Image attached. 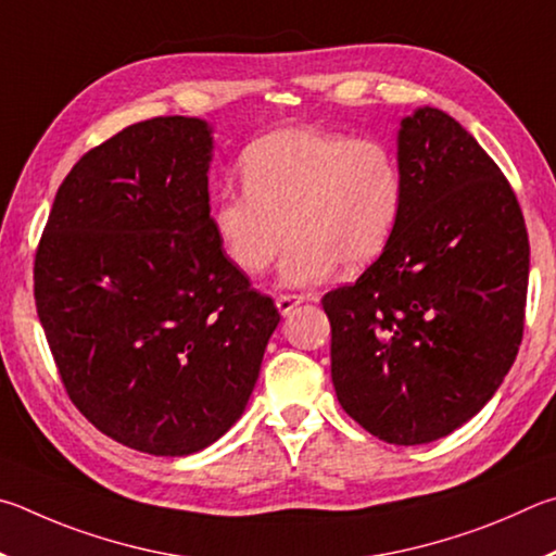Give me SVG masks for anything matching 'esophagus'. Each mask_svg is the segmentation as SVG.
Here are the masks:
<instances>
[{
  "label": "esophagus",
  "mask_w": 556,
  "mask_h": 556,
  "mask_svg": "<svg viewBox=\"0 0 556 556\" xmlns=\"http://www.w3.org/2000/svg\"><path fill=\"white\" fill-rule=\"evenodd\" d=\"M303 295H278L276 298V305H278V313L280 315H290V313H293V309L300 305V303H303Z\"/></svg>",
  "instance_id": "esophagus-1"
}]
</instances>
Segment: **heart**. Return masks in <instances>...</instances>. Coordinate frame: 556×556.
<instances>
[{"mask_svg":"<svg viewBox=\"0 0 556 556\" xmlns=\"http://www.w3.org/2000/svg\"><path fill=\"white\" fill-rule=\"evenodd\" d=\"M247 190H222L212 229L233 266L266 273L283 249L280 283L307 288L339 268H364L391 243L405 202L395 153L378 139L293 126L253 141L241 155Z\"/></svg>","mask_w":556,"mask_h":556,"instance_id":"heart-1","label":"heart"}]
</instances>
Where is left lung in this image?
Instances as JSON below:
<instances>
[{
  "instance_id": "8db88e82",
  "label": "left lung",
  "mask_w": 556,
  "mask_h": 556,
  "mask_svg": "<svg viewBox=\"0 0 556 556\" xmlns=\"http://www.w3.org/2000/svg\"><path fill=\"white\" fill-rule=\"evenodd\" d=\"M403 214L354 286L323 298L332 383L388 444L469 422L518 356L530 243L518 198L479 141L434 106L401 119Z\"/></svg>"
}]
</instances>
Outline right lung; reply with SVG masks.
Here are the masks:
<instances>
[{
    "instance_id": "1",
    "label": "right lung",
    "mask_w": 556,
    "mask_h": 556,
    "mask_svg": "<svg viewBox=\"0 0 556 556\" xmlns=\"http://www.w3.org/2000/svg\"><path fill=\"white\" fill-rule=\"evenodd\" d=\"M212 126L155 116L73 165L36 251L34 295L65 391L112 440L204 450L247 410L280 315L224 256Z\"/></svg>"
}]
</instances>
